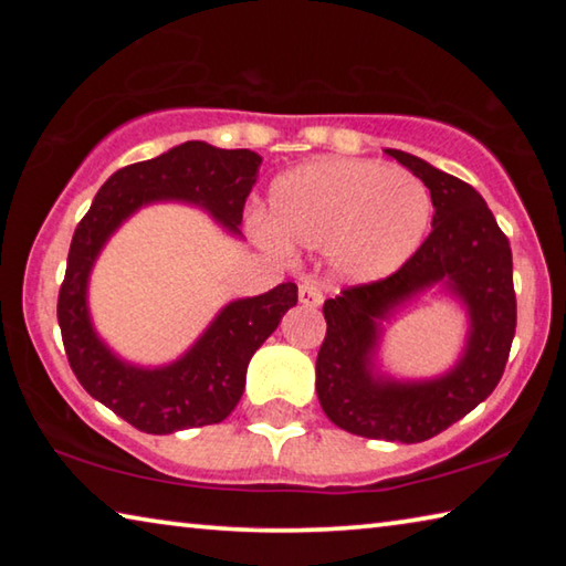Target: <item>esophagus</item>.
<instances>
[{
  "label": "esophagus",
  "mask_w": 566,
  "mask_h": 566,
  "mask_svg": "<svg viewBox=\"0 0 566 566\" xmlns=\"http://www.w3.org/2000/svg\"><path fill=\"white\" fill-rule=\"evenodd\" d=\"M300 302L304 306H319L324 302V292H322V284L314 282V280H306L300 284Z\"/></svg>",
  "instance_id": "obj_1"
}]
</instances>
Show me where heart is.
<instances>
[{
	"instance_id": "obj_1",
	"label": "heart",
	"mask_w": 566,
	"mask_h": 566,
	"mask_svg": "<svg viewBox=\"0 0 566 566\" xmlns=\"http://www.w3.org/2000/svg\"><path fill=\"white\" fill-rule=\"evenodd\" d=\"M429 217V189L409 171L317 159L274 179L260 234L272 249H327L334 270L352 280H381L417 252Z\"/></svg>"
}]
</instances>
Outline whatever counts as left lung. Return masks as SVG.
Listing matches in <instances>:
<instances>
[{
    "label": "left lung",
    "instance_id": "left-lung-1",
    "mask_svg": "<svg viewBox=\"0 0 566 566\" xmlns=\"http://www.w3.org/2000/svg\"><path fill=\"white\" fill-rule=\"evenodd\" d=\"M387 155L424 181L434 205L432 232L395 274L347 286L324 302L327 337L317 354V397L344 432L417 444L452 427L500 385L516 327L512 249L474 187L407 151ZM434 283H444L470 312L458 367L424 382L375 378L378 322Z\"/></svg>",
    "mask_w": 566,
    "mask_h": 566
}]
</instances>
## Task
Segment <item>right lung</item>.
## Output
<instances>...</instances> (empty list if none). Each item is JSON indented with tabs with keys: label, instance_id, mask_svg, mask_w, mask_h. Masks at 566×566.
I'll list each match as a JSON object with an SVG mask.
<instances>
[{
	"label": "right lung",
	"instance_id": "right-lung-1",
	"mask_svg": "<svg viewBox=\"0 0 566 566\" xmlns=\"http://www.w3.org/2000/svg\"><path fill=\"white\" fill-rule=\"evenodd\" d=\"M262 157L249 149H217L185 142L155 159L129 165L104 181L90 212L76 224L56 300L70 367L90 395L139 432L171 434L219 424L242 399L252 354L296 304V284L284 282L260 296L229 302L185 357L145 369L122 361L92 327L90 272L102 247L124 219L151 202L202 205L219 224L239 232Z\"/></svg>",
	"mask_w": 566,
	"mask_h": 566
}]
</instances>
